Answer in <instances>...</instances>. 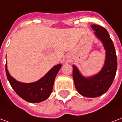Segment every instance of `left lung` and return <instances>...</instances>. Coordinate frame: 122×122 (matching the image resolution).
Returning <instances> with one entry per match:
<instances>
[{
    "instance_id": "1",
    "label": "left lung",
    "mask_w": 122,
    "mask_h": 122,
    "mask_svg": "<svg viewBox=\"0 0 122 122\" xmlns=\"http://www.w3.org/2000/svg\"><path fill=\"white\" fill-rule=\"evenodd\" d=\"M91 27L106 51L105 63L97 74L90 77L82 76L78 69L73 65L72 77L76 89L80 94L92 98L102 95L110 88L116 73L117 57L112 40L107 30L97 25H92Z\"/></svg>"
}]
</instances>
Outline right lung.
Returning a JSON list of instances; mask_svg holds the SVG:
<instances>
[{
	"label": "right lung",
	"instance_id": "add662e5",
	"mask_svg": "<svg viewBox=\"0 0 122 122\" xmlns=\"http://www.w3.org/2000/svg\"><path fill=\"white\" fill-rule=\"evenodd\" d=\"M62 65L58 64L52 67L38 81L32 83H23L14 78L10 74L6 63V74L10 84L15 92L23 99L29 102H40L47 99L51 93L53 83Z\"/></svg>",
	"mask_w": 122,
	"mask_h": 122
}]
</instances>
